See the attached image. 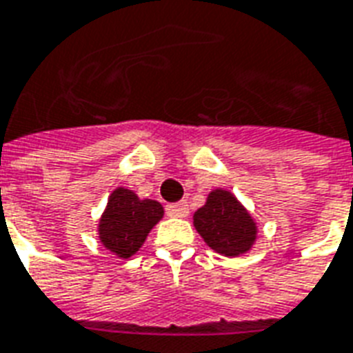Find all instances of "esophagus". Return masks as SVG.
Here are the masks:
<instances>
[{
    "label": "esophagus",
    "instance_id": "esophagus-1",
    "mask_svg": "<svg viewBox=\"0 0 353 353\" xmlns=\"http://www.w3.org/2000/svg\"><path fill=\"white\" fill-rule=\"evenodd\" d=\"M166 214L168 216H176V219H185L188 214L187 201H177V203L166 205Z\"/></svg>",
    "mask_w": 353,
    "mask_h": 353
}]
</instances>
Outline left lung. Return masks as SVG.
<instances>
[{"instance_id": "obj_1", "label": "left lung", "mask_w": 353, "mask_h": 353, "mask_svg": "<svg viewBox=\"0 0 353 353\" xmlns=\"http://www.w3.org/2000/svg\"><path fill=\"white\" fill-rule=\"evenodd\" d=\"M194 228L207 246L225 257L246 254L254 246L257 225L235 196L216 188L194 212Z\"/></svg>"}]
</instances>
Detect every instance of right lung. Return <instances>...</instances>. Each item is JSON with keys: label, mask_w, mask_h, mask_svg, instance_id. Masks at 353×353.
<instances>
[{"label": "right lung", "mask_w": 353, "mask_h": 353, "mask_svg": "<svg viewBox=\"0 0 353 353\" xmlns=\"http://www.w3.org/2000/svg\"><path fill=\"white\" fill-rule=\"evenodd\" d=\"M163 212L159 201L141 200L133 190L118 187L109 196L99 220V241L114 255L128 259L139 252L153 225L163 219Z\"/></svg>", "instance_id": "right-lung-1"}]
</instances>
